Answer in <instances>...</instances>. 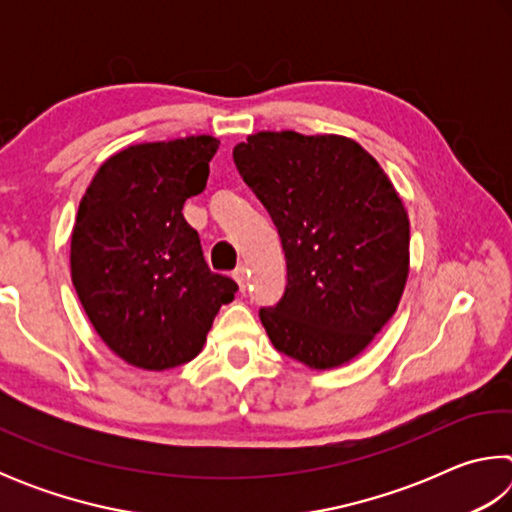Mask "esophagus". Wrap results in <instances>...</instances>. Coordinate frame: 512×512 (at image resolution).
<instances>
[{"instance_id": "obj_1", "label": "esophagus", "mask_w": 512, "mask_h": 512, "mask_svg": "<svg viewBox=\"0 0 512 512\" xmlns=\"http://www.w3.org/2000/svg\"><path fill=\"white\" fill-rule=\"evenodd\" d=\"M232 277H235V282L239 284V291L244 293V291H246V287H248V275H246V268H244V266L235 268V273H232Z\"/></svg>"}]
</instances>
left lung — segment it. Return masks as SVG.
<instances>
[{
	"mask_svg": "<svg viewBox=\"0 0 512 512\" xmlns=\"http://www.w3.org/2000/svg\"><path fill=\"white\" fill-rule=\"evenodd\" d=\"M232 158L287 257L282 300L259 309L275 350L311 370L359 357L409 277V214L391 178L343 135L262 131Z\"/></svg>",
	"mask_w": 512,
	"mask_h": 512,
	"instance_id": "obj_1",
	"label": "left lung"
}]
</instances>
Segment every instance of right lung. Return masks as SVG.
Segmentation results:
<instances>
[{"mask_svg": "<svg viewBox=\"0 0 512 512\" xmlns=\"http://www.w3.org/2000/svg\"><path fill=\"white\" fill-rule=\"evenodd\" d=\"M212 135L144 142L101 164L72 230V282L92 327L117 357L167 370L203 350L237 282L212 273L183 205L201 194Z\"/></svg>", "mask_w": 512, "mask_h": 512, "instance_id": "right-lung-1", "label": "right lung"}]
</instances>
